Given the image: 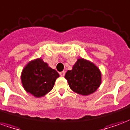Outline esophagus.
<instances>
[{"mask_svg": "<svg viewBox=\"0 0 130 130\" xmlns=\"http://www.w3.org/2000/svg\"><path fill=\"white\" fill-rule=\"evenodd\" d=\"M65 71H62V72H60V75L61 76H65Z\"/></svg>", "mask_w": 130, "mask_h": 130, "instance_id": "34e87169", "label": "esophagus"}]
</instances>
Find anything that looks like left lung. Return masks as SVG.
I'll return each instance as SVG.
<instances>
[{"mask_svg":"<svg viewBox=\"0 0 130 130\" xmlns=\"http://www.w3.org/2000/svg\"><path fill=\"white\" fill-rule=\"evenodd\" d=\"M102 74L97 65L88 60L79 58L65 78L74 93L86 96L95 93L100 87Z\"/></svg>","mask_w":130,"mask_h":130,"instance_id":"left-lung-1","label":"left lung"}]
</instances>
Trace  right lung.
<instances>
[{
	"instance_id": "add662e5",
	"label": "right lung",
	"mask_w": 130,
	"mask_h": 130,
	"mask_svg": "<svg viewBox=\"0 0 130 130\" xmlns=\"http://www.w3.org/2000/svg\"><path fill=\"white\" fill-rule=\"evenodd\" d=\"M60 76L56 70L50 68L42 58L30 61L21 74V84L27 93L35 98L45 96L54 87Z\"/></svg>"
}]
</instances>
